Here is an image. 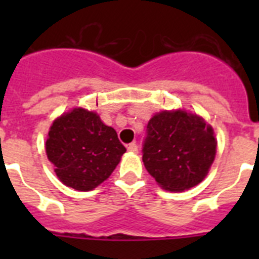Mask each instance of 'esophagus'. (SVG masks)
I'll return each mask as SVG.
<instances>
[{
    "instance_id": "obj_1",
    "label": "esophagus",
    "mask_w": 259,
    "mask_h": 259,
    "mask_svg": "<svg viewBox=\"0 0 259 259\" xmlns=\"http://www.w3.org/2000/svg\"><path fill=\"white\" fill-rule=\"evenodd\" d=\"M127 149H128V152H131V153H137V150H139V148H137L136 143H131V144H128Z\"/></svg>"
}]
</instances>
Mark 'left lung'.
<instances>
[{"instance_id":"obj_1","label":"left lung","mask_w":259,"mask_h":259,"mask_svg":"<svg viewBox=\"0 0 259 259\" xmlns=\"http://www.w3.org/2000/svg\"><path fill=\"white\" fill-rule=\"evenodd\" d=\"M217 153L211 125L184 110L161 111L148 123L143 162L166 191L182 192L200 184Z\"/></svg>"}]
</instances>
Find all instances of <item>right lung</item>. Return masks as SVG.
<instances>
[{
    "instance_id": "1",
    "label": "right lung",
    "mask_w": 259,
    "mask_h": 259,
    "mask_svg": "<svg viewBox=\"0 0 259 259\" xmlns=\"http://www.w3.org/2000/svg\"><path fill=\"white\" fill-rule=\"evenodd\" d=\"M45 149L58 179L84 192L105 182L125 153L115 130L105 124L95 111L81 107L53 122Z\"/></svg>"
}]
</instances>
